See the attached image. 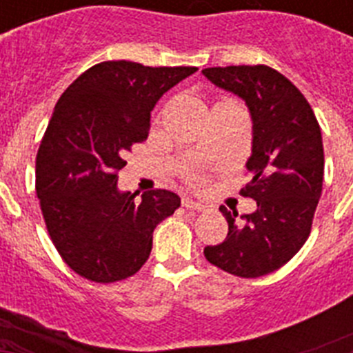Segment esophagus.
Returning <instances> with one entry per match:
<instances>
[{
  "mask_svg": "<svg viewBox=\"0 0 353 353\" xmlns=\"http://www.w3.org/2000/svg\"><path fill=\"white\" fill-rule=\"evenodd\" d=\"M182 207L189 208V210H196V212H203L205 208H207V205L199 203V201H196V199L189 198V196H183L182 198Z\"/></svg>",
  "mask_w": 353,
  "mask_h": 353,
  "instance_id": "34e87169",
  "label": "esophagus"
}]
</instances>
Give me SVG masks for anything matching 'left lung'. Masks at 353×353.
Returning <instances> with one entry per match:
<instances>
[{"label":"left lung","mask_w":353,"mask_h":353,"mask_svg":"<svg viewBox=\"0 0 353 353\" xmlns=\"http://www.w3.org/2000/svg\"><path fill=\"white\" fill-rule=\"evenodd\" d=\"M203 76L239 95L252 120L251 182L240 191L256 201L252 214L226 207L228 236L205 248V258L239 277H260L281 269L311 233L322 196V132L310 102L292 81L267 65L205 68Z\"/></svg>","instance_id":"1"}]
</instances>
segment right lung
<instances>
[{
	"instance_id": "right-lung-1",
	"label": "right lung",
	"mask_w": 353,
	"mask_h": 353,
	"mask_svg": "<svg viewBox=\"0 0 353 353\" xmlns=\"http://www.w3.org/2000/svg\"><path fill=\"white\" fill-rule=\"evenodd\" d=\"M196 67H145L102 61L60 97L37 154L35 189L60 256L81 277L114 283L148 260L154 230L180 207L155 189L118 191V171L134 143L148 138L150 113Z\"/></svg>"
}]
</instances>
